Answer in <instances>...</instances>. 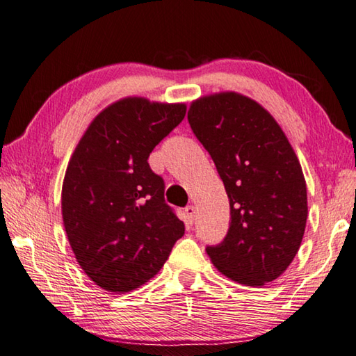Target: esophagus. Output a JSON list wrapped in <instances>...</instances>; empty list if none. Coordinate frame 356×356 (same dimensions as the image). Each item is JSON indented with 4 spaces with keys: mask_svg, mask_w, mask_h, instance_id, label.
I'll list each match as a JSON object with an SVG mask.
<instances>
[{
    "mask_svg": "<svg viewBox=\"0 0 356 356\" xmlns=\"http://www.w3.org/2000/svg\"><path fill=\"white\" fill-rule=\"evenodd\" d=\"M184 214H186V219H188V222H189V223H194L195 207H192V204H189V207H186V209H184Z\"/></svg>",
    "mask_w": 356,
    "mask_h": 356,
    "instance_id": "34e87169",
    "label": "esophagus"
}]
</instances>
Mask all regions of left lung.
<instances>
[{
	"mask_svg": "<svg viewBox=\"0 0 356 356\" xmlns=\"http://www.w3.org/2000/svg\"><path fill=\"white\" fill-rule=\"evenodd\" d=\"M188 120L229 198L228 233L207 247L223 275L264 286L288 269L307 227V183L288 137L254 99L220 92L192 102Z\"/></svg>",
	"mask_w": 356,
	"mask_h": 356,
	"instance_id": "1",
	"label": "left lung"
}]
</instances>
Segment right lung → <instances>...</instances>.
Masks as SVG:
<instances>
[{
    "label": "right lung",
    "instance_id": "add662e5",
    "mask_svg": "<svg viewBox=\"0 0 356 356\" xmlns=\"http://www.w3.org/2000/svg\"><path fill=\"white\" fill-rule=\"evenodd\" d=\"M184 103L128 97L93 118L68 162L62 219L81 269L123 294L161 270L184 234L164 200V179L148 165L153 148L183 122Z\"/></svg>",
    "mask_w": 356,
    "mask_h": 356
}]
</instances>
